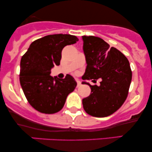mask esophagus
Returning <instances> with one entry per match:
<instances>
[{
    "label": "esophagus",
    "mask_w": 152,
    "mask_h": 152,
    "mask_svg": "<svg viewBox=\"0 0 152 152\" xmlns=\"http://www.w3.org/2000/svg\"><path fill=\"white\" fill-rule=\"evenodd\" d=\"M76 82H77V87H79L81 85V81H78V80H76Z\"/></svg>",
    "instance_id": "34e87169"
}]
</instances>
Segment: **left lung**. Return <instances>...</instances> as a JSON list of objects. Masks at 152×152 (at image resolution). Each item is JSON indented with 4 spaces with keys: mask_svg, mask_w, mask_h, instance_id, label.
<instances>
[{
    "mask_svg": "<svg viewBox=\"0 0 152 152\" xmlns=\"http://www.w3.org/2000/svg\"><path fill=\"white\" fill-rule=\"evenodd\" d=\"M82 39L87 64L82 78L102 80L100 86L82 82L91 90L90 95L82 100L83 109L92 116L106 117L117 111L126 100L132 77L129 62L102 38L83 36Z\"/></svg>",
    "mask_w": 152,
    "mask_h": 152,
    "instance_id": "obj_1",
    "label": "left lung"
}]
</instances>
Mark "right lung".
I'll return each instance as SVG.
<instances>
[{
	"label": "right lung",
	"instance_id": "obj_1",
	"mask_svg": "<svg viewBox=\"0 0 152 152\" xmlns=\"http://www.w3.org/2000/svg\"><path fill=\"white\" fill-rule=\"evenodd\" d=\"M78 41L69 34L48 35L34 41L22 56L20 86L28 102L39 112H58L76 88L77 83L71 75L59 79L50 74L54 66L60 65L63 48Z\"/></svg>",
	"mask_w": 152,
	"mask_h": 152
}]
</instances>
